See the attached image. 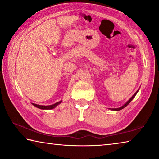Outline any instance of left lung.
Here are the masks:
<instances>
[{
  "label": "left lung",
  "mask_w": 159,
  "mask_h": 159,
  "mask_svg": "<svg viewBox=\"0 0 159 159\" xmlns=\"http://www.w3.org/2000/svg\"><path fill=\"white\" fill-rule=\"evenodd\" d=\"M138 91H137V92L135 93H134V95H133V97H132V98L130 99H129V100L127 102H126V103L124 104V105H123V106H122L121 107H120V108H117V109H112L111 110H114V111H119V110H121L122 109H123V108H125V107H126V106H127L128 105V104H129V103H130V102L132 101V100H133V99L134 98V97H135V95H136V94L137 93H138Z\"/></svg>",
  "instance_id": "left-lung-1"
}]
</instances>
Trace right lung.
<instances>
[{"label": "right lung", "instance_id": "1", "mask_svg": "<svg viewBox=\"0 0 159 159\" xmlns=\"http://www.w3.org/2000/svg\"><path fill=\"white\" fill-rule=\"evenodd\" d=\"M61 102V101H60V102H57V103H55V104H52V105H49V106L39 105V104H33V105H34V106H35V107H38V108L41 109H52L55 108V107L56 106H57L59 104H60Z\"/></svg>", "mask_w": 159, "mask_h": 159}]
</instances>
